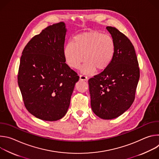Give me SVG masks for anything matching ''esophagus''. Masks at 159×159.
<instances>
[{"label": "esophagus", "mask_w": 159, "mask_h": 159, "mask_svg": "<svg viewBox=\"0 0 159 159\" xmlns=\"http://www.w3.org/2000/svg\"><path fill=\"white\" fill-rule=\"evenodd\" d=\"M80 79L82 80H85V81H87V79H88V77L87 76H85V75H82V74H80Z\"/></svg>", "instance_id": "34e87169"}]
</instances>
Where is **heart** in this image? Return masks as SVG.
<instances>
[{
  "label": "heart",
  "instance_id": "obj_1",
  "mask_svg": "<svg viewBox=\"0 0 159 159\" xmlns=\"http://www.w3.org/2000/svg\"><path fill=\"white\" fill-rule=\"evenodd\" d=\"M115 50V41L111 35L90 31L77 34L72 43L64 48L63 56L66 63L73 69H77L84 60L82 71L91 74L96 70H106L114 58Z\"/></svg>",
  "mask_w": 159,
  "mask_h": 159
}]
</instances>
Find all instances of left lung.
<instances>
[{
	"mask_svg": "<svg viewBox=\"0 0 159 159\" xmlns=\"http://www.w3.org/2000/svg\"><path fill=\"white\" fill-rule=\"evenodd\" d=\"M116 44L115 54L104 70L88 80L90 104L99 118L111 120L128 110L135 98L140 68L133 45L117 28L107 26Z\"/></svg>",
	"mask_w": 159,
	"mask_h": 159,
	"instance_id": "obj_1",
	"label": "left lung"
}]
</instances>
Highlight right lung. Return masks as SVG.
Masks as SVG:
<instances>
[{"label":"right lung","mask_w":159,"mask_h":159,"mask_svg":"<svg viewBox=\"0 0 159 159\" xmlns=\"http://www.w3.org/2000/svg\"><path fill=\"white\" fill-rule=\"evenodd\" d=\"M63 22L43 30L27 43L20 60L17 82L25 106L44 121L62 118L79 76L65 63Z\"/></svg>","instance_id":"1"}]
</instances>
